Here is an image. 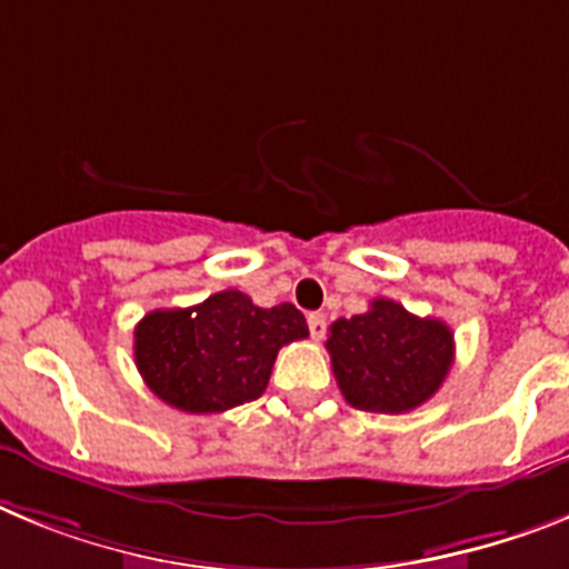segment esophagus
Returning <instances> with one entry per match:
<instances>
[{
  "instance_id": "1",
  "label": "esophagus",
  "mask_w": 569,
  "mask_h": 569,
  "mask_svg": "<svg viewBox=\"0 0 569 569\" xmlns=\"http://www.w3.org/2000/svg\"><path fill=\"white\" fill-rule=\"evenodd\" d=\"M309 335H312L315 340H320L326 335V315H320V312H312L309 315Z\"/></svg>"
}]
</instances>
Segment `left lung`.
<instances>
[{
	"instance_id": "1",
	"label": "left lung",
	"mask_w": 569,
	"mask_h": 569,
	"mask_svg": "<svg viewBox=\"0 0 569 569\" xmlns=\"http://www.w3.org/2000/svg\"><path fill=\"white\" fill-rule=\"evenodd\" d=\"M326 349L346 403L380 415L427 403L456 360V338L443 320L418 318L387 298L335 320Z\"/></svg>"
}]
</instances>
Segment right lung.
<instances>
[{
    "mask_svg": "<svg viewBox=\"0 0 569 569\" xmlns=\"http://www.w3.org/2000/svg\"><path fill=\"white\" fill-rule=\"evenodd\" d=\"M306 335V318L291 303L263 309L226 289L189 309L148 312L134 329V360L168 407L211 415L257 401L280 346Z\"/></svg>",
    "mask_w": 569,
    "mask_h": 569,
    "instance_id": "1",
    "label": "right lung"
}]
</instances>
